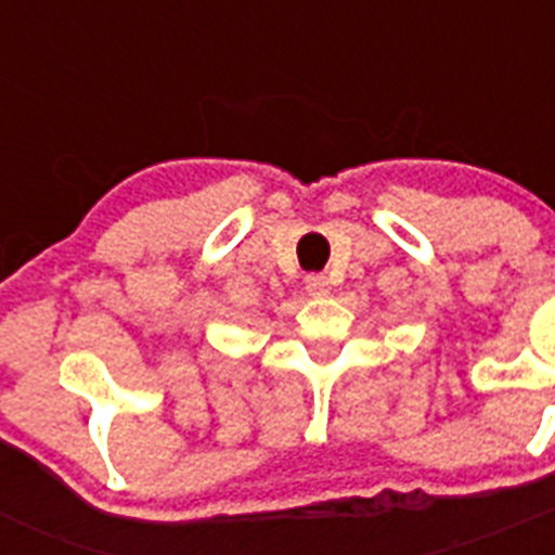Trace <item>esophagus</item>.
Listing matches in <instances>:
<instances>
[{"mask_svg": "<svg viewBox=\"0 0 555 555\" xmlns=\"http://www.w3.org/2000/svg\"><path fill=\"white\" fill-rule=\"evenodd\" d=\"M306 292L313 294V297H322V294L331 292V281H327L325 274H320V272L308 274V278H306Z\"/></svg>", "mask_w": 555, "mask_h": 555, "instance_id": "1", "label": "esophagus"}]
</instances>
